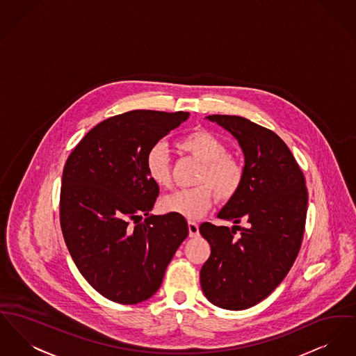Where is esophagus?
<instances>
[{
	"label": "esophagus",
	"mask_w": 356,
	"mask_h": 356,
	"mask_svg": "<svg viewBox=\"0 0 356 356\" xmlns=\"http://www.w3.org/2000/svg\"><path fill=\"white\" fill-rule=\"evenodd\" d=\"M188 231L191 238L199 236V226L195 222H188Z\"/></svg>",
	"instance_id": "1"
}]
</instances>
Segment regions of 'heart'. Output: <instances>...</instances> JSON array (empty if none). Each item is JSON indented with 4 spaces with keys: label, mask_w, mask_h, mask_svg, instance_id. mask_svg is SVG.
Instances as JSON below:
<instances>
[{
    "label": "heart",
    "mask_w": 356,
    "mask_h": 356,
    "mask_svg": "<svg viewBox=\"0 0 356 356\" xmlns=\"http://www.w3.org/2000/svg\"><path fill=\"white\" fill-rule=\"evenodd\" d=\"M179 149L192 154L203 165L199 170L197 187L179 189L165 195L160 200V209L165 213H175L186 219H197L212 206L213 192L220 202L234 199L243 184L245 170L229 157L226 144L213 133L204 129L184 136ZM145 169L150 181L159 187L170 184V163L163 144L150 147L145 159Z\"/></svg>",
    "instance_id": "1"
}]
</instances>
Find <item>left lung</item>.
I'll use <instances>...</instances> for the list:
<instances>
[{
    "label": "left lung",
    "mask_w": 356,
    "mask_h": 356,
    "mask_svg": "<svg viewBox=\"0 0 356 356\" xmlns=\"http://www.w3.org/2000/svg\"><path fill=\"white\" fill-rule=\"evenodd\" d=\"M206 118L238 141L245 177L218 213L234 226H200L211 246L200 285L213 305L242 311L266 298L291 270L304 235L308 192L292 152L272 130L238 115ZM242 220L247 226L236 227Z\"/></svg>",
    "instance_id": "obj_1"
}]
</instances>
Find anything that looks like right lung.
Wrapping results in <instances>:
<instances>
[{"label": "right lung", "instance_id": "right-lung-1", "mask_svg": "<svg viewBox=\"0 0 356 356\" xmlns=\"http://www.w3.org/2000/svg\"><path fill=\"white\" fill-rule=\"evenodd\" d=\"M188 117V111H127L92 127L67 159L64 241L87 282L114 302L138 304L157 292L188 235L181 216L149 213L159 186L145 169L150 147Z\"/></svg>", "mask_w": 356, "mask_h": 356}]
</instances>
